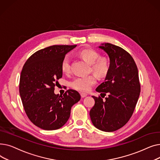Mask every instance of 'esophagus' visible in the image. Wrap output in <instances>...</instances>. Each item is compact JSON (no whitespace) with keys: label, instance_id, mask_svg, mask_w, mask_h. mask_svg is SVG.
<instances>
[{"label":"esophagus","instance_id":"obj_1","mask_svg":"<svg viewBox=\"0 0 160 160\" xmlns=\"http://www.w3.org/2000/svg\"><path fill=\"white\" fill-rule=\"evenodd\" d=\"M80 95H81L82 98H84V97L88 96V94L85 93H80Z\"/></svg>","mask_w":160,"mask_h":160}]
</instances>
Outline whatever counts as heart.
<instances>
[{
  "label": "heart",
  "instance_id": "b5f03b06",
  "mask_svg": "<svg viewBox=\"0 0 160 160\" xmlns=\"http://www.w3.org/2000/svg\"><path fill=\"white\" fill-rule=\"evenodd\" d=\"M78 55L91 63V70L100 77H105L110 71V61L108 58H99L100 54L93 49H83L78 52ZM61 69L64 73H69L71 70V58L66 55L61 63ZM97 82L95 74H91L86 76H78L71 81L70 85L73 89L86 92L89 91Z\"/></svg>",
  "mask_w": 160,
  "mask_h": 160
}]
</instances>
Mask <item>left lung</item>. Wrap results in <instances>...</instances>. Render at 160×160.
<instances>
[{
  "mask_svg": "<svg viewBox=\"0 0 160 160\" xmlns=\"http://www.w3.org/2000/svg\"><path fill=\"white\" fill-rule=\"evenodd\" d=\"M99 48L108 54L110 69L105 82L96 91L108 97L93 96L95 104L89 115L95 127L102 131L113 132L122 128L131 118L141 91L138 67L132 56L122 48L111 43ZM102 97V98H104Z\"/></svg>",
  "mask_w": 160,
  "mask_h": 160,
  "instance_id": "8db88e82",
  "label": "left lung"
}]
</instances>
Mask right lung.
Returning a JSON list of instances; mask_svg holds the SVG:
<instances>
[{
	"label": "right lung",
	"mask_w": 160,
	"mask_h": 160,
	"mask_svg": "<svg viewBox=\"0 0 160 160\" xmlns=\"http://www.w3.org/2000/svg\"><path fill=\"white\" fill-rule=\"evenodd\" d=\"M77 45H52L38 50L25 62L21 71L19 93L30 121L45 130L59 129L68 121L71 107L80 100L78 91L69 89L55 95V86L63 72L61 63Z\"/></svg>",
	"instance_id": "add662e5"
}]
</instances>
